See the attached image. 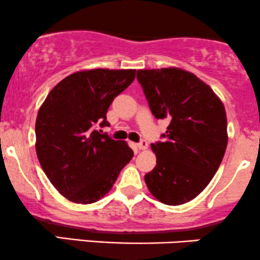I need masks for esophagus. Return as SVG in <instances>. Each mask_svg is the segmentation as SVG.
I'll use <instances>...</instances> for the list:
<instances>
[{
  "mask_svg": "<svg viewBox=\"0 0 260 260\" xmlns=\"http://www.w3.org/2000/svg\"><path fill=\"white\" fill-rule=\"evenodd\" d=\"M146 148H148V142L146 140H140V142L138 143V149L139 150H145Z\"/></svg>",
  "mask_w": 260,
  "mask_h": 260,
  "instance_id": "34e87169",
  "label": "esophagus"
}]
</instances>
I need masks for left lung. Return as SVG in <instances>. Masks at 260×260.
<instances>
[{
    "label": "left lung",
    "mask_w": 260,
    "mask_h": 260,
    "mask_svg": "<svg viewBox=\"0 0 260 260\" xmlns=\"http://www.w3.org/2000/svg\"><path fill=\"white\" fill-rule=\"evenodd\" d=\"M137 79L152 115L170 121L164 142L151 144L156 166L145 174V183L165 205H183L208 185L223 160L224 105L211 87L181 69L138 70Z\"/></svg>",
    "instance_id": "left-lung-1"
}]
</instances>
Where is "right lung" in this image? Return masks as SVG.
Segmentation results:
<instances>
[{
  "label": "right lung",
  "mask_w": 260,
  "mask_h": 260,
  "mask_svg": "<svg viewBox=\"0 0 260 260\" xmlns=\"http://www.w3.org/2000/svg\"><path fill=\"white\" fill-rule=\"evenodd\" d=\"M136 70L94 69L65 77L36 118V154L53 186L75 203L96 202L110 191L132 160L127 143L100 133L114 98L133 82Z\"/></svg>",
  "instance_id": "right-lung-1"
}]
</instances>
